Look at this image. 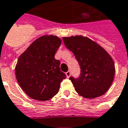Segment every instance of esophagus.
I'll use <instances>...</instances> for the list:
<instances>
[{"mask_svg": "<svg viewBox=\"0 0 128 128\" xmlns=\"http://www.w3.org/2000/svg\"><path fill=\"white\" fill-rule=\"evenodd\" d=\"M70 74H71V72H70V70L66 72V76H67V77H68V78H69V77L70 76Z\"/></svg>", "mask_w": 128, "mask_h": 128, "instance_id": "esophagus-1", "label": "esophagus"}]
</instances>
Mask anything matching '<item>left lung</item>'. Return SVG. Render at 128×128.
<instances>
[{
    "instance_id": "obj_1",
    "label": "left lung",
    "mask_w": 128,
    "mask_h": 128,
    "mask_svg": "<svg viewBox=\"0 0 128 128\" xmlns=\"http://www.w3.org/2000/svg\"><path fill=\"white\" fill-rule=\"evenodd\" d=\"M62 40L80 66L79 77H70L76 92L86 98L104 94L114 76V63L111 56L102 47L87 37H63Z\"/></svg>"
}]
</instances>
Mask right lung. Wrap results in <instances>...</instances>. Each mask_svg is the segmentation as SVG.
I'll return each instance as SVG.
<instances>
[{"mask_svg":"<svg viewBox=\"0 0 128 128\" xmlns=\"http://www.w3.org/2000/svg\"><path fill=\"white\" fill-rule=\"evenodd\" d=\"M60 44L58 37L42 36L19 56L15 68L16 79L32 98L50 100L58 93L60 84L66 78L60 70V60L54 58Z\"/></svg>","mask_w":128,"mask_h":128,"instance_id":"obj_1","label":"right lung"}]
</instances>
